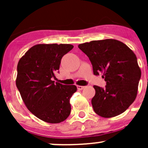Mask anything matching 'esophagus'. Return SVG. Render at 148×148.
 I'll list each match as a JSON object with an SVG mask.
<instances>
[{
  "label": "esophagus",
  "mask_w": 148,
  "mask_h": 148,
  "mask_svg": "<svg viewBox=\"0 0 148 148\" xmlns=\"http://www.w3.org/2000/svg\"><path fill=\"white\" fill-rule=\"evenodd\" d=\"M76 87H77V89L79 90H81L84 89L85 88V86H77Z\"/></svg>",
  "instance_id": "34e87169"
}]
</instances>
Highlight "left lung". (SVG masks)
<instances>
[{
	"label": "left lung",
	"instance_id": "obj_1",
	"mask_svg": "<svg viewBox=\"0 0 148 148\" xmlns=\"http://www.w3.org/2000/svg\"><path fill=\"white\" fill-rule=\"evenodd\" d=\"M78 47L89 58L94 74L103 72L105 88L94 86L93 109L103 118H111L125 112L137 95L141 76L137 58L122 42L113 39L93 40Z\"/></svg>",
	"mask_w": 148,
	"mask_h": 148
}]
</instances>
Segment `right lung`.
Segmentation results:
<instances>
[{
	"label": "right lung",
	"mask_w": 148,
	"mask_h": 148,
	"mask_svg": "<svg viewBox=\"0 0 148 148\" xmlns=\"http://www.w3.org/2000/svg\"><path fill=\"white\" fill-rule=\"evenodd\" d=\"M72 45H37L31 47L17 64L16 85L28 109L49 123H60L70 114L69 99L76 86L52 81L61 59L73 49Z\"/></svg>",
	"instance_id": "right-lung-1"
}]
</instances>
